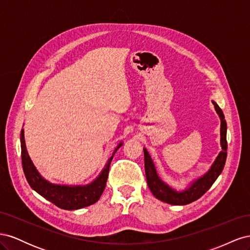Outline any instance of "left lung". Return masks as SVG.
Returning a JSON list of instances; mask_svg holds the SVG:
<instances>
[{
    "instance_id": "left-lung-1",
    "label": "left lung",
    "mask_w": 250,
    "mask_h": 250,
    "mask_svg": "<svg viewBox=\"0 0 250 250\" xmlns=\"http://www.w3.org/2000/svg\"><path fill=\"white\" fill-rule=\"evenodd\" d=\"M213 102L215 109L221 121L220 144L222 151H220V153L218 154L215 162L210 166L209 170L198 179L194 180L186 190L178 192L176 190H174V188H171L169 185L164 183L161 177L158 176L152 158H151L150 154L148 153L147 149L144 148L147 184L150 191L152 192L155 197L157 199H160L161 201L173 204V206H185V204L191 203L195 200L199 199L211 187V185L215 183L218 176L221 174L225 165L226 155H228V152H226V151H228V142H226V129H228V127H226V121L224 119L223 111L218 106V104L216 102Z\"/></svg>"
}]
</instances>
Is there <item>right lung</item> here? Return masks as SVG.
<instances>
[{"label":"right lung","instance_id":"add662e5","mask_svg":"<svg viewBox=\"0 0 250 250\" xmlns=\"http://www.w3.org/2000/svg\"><path fill=\"white\" fill-rule=\"evenodd\" d=\"M123 145L121 142L117 148L113 151L112 155L108 160L107 164L105 165L104 169L101 171L94 181L85 186H65V185H56L52 184L47 179H44L40 172L36 170L31 158H30L28 151L26 148L24 129L21 131V164L22 170H24L25 176L27 178L28 184L30 185L35 192L42 195L56 207L74 210L92 206L95 202L100 199L101 195L104 191L105 186L108 177V172L112 157L117 152V150Z\"/></svg>","mask_w":250,"mask_h":250}]
</instances>
